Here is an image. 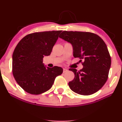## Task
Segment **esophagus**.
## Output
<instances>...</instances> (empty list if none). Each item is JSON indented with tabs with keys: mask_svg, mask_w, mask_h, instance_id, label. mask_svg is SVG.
Segmentation results:
<instances>
[{
	"mask_svg": "<svg viewBox=\"0 0 122 122\" xmlns=\"http://www.w3.org/2000/svg\"><path fill=\"white\" fill-rule=\"evenodd\" d=\"M66 72H68V69L64 68V69H63V73H65Z\"/></svg>",
	"mask_w": 122,
	"mask_h": 122,
	"instance_id": "esophagus-1",
	"label": "esophagus"
}]
</instances>
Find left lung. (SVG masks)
<instances>
[{
    "mask_svg": "<svg viewBox=\"0 0 122 122\" xmlns=\"http://www.w3.org/2000/svg\"><path fill=\"white\" fill-rule=\"evenodd\" d=\"M59 37L72 45L74 57L79 58L83 65L79 71L69 69L75 74L74 79L68 83L70 88L82 95L97 92L107 81L111 64L104 41L90 32L64 31Z\"/></svg>",
    "mask_w": 122,
    "mask_h": 122,
    "instance_id": "obj_1",
    "label": "left lung"
}]
</instances>
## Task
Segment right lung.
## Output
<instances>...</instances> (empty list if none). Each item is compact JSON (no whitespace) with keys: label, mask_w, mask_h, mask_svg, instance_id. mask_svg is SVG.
<instances>
[{"label":"right lung","mask_w":122,"mask_h":122,"mask_svg":"<svg viewBox=\"0 0 122 122\" xmlns=\"http://www.w3.org/2000/svg\"><path fill=\"white\" fill-rule=\"evenodd\" d=\"M61 31L29 34L15 47L12 54V74L16 82L27 93L39 95L47 91L56 77L62 73L61 67L46 68L43 64V58L50 55Z\"/></svg>","instance_id":"1"}]
</instances>
